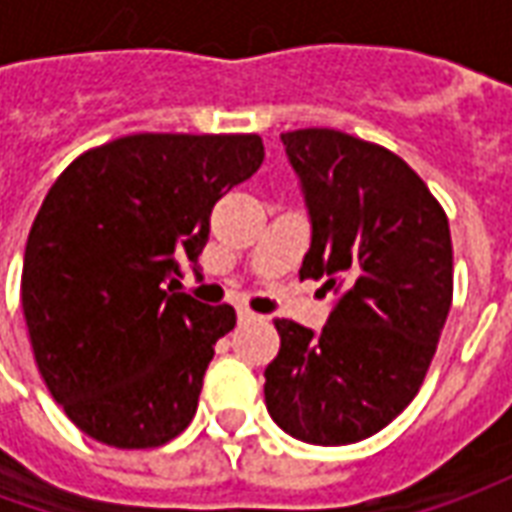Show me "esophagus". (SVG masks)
<instances>
[{
    "label": "esophagus",
    "instance_id": "1",
    "mask_svg": "<svg viewBox=\"0 0 512 512\" xmlns=\"http://www.w3.org/2000/svg\"><path fill=\"white\" fill-rule=\"evenodd\" d=\"M238 321L241 323H249V321H257V318H260V315H257V312H252L249 310V307H244V304H241V307H238Z\"/></svg>",
    "mask_w": 512,
    "mask_h": 512
}]
</instances>
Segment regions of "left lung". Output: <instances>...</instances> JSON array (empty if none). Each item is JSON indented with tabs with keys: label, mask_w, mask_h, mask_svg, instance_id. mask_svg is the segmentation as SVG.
Wrapping results in <instances>:
<instances>
[{
	"label": "left lung",
	"mask_w": 512,
	"mask_h": 512,
	"mask_svg": "<svg viewBox=\"0 0 512 512\" xmlns=\"http://www.w3.org/2000/svg\"><path fill=\"white\" fill-rule=\"evenodd\" d=\"M312 219L301 279L343 290L321 334L277 318L266 406L293 439L354 444L428 376L452 304L447 213L392 150L334 128L282 134Z\"/></svg>",
	"instance_id": "1"
}]
</instances>
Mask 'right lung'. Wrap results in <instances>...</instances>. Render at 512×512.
I'll list each match as a JSON object with an SVG mask.
<instances>
[{
	"mask_svg": "<svg viewBox=\"0 0 512 512\" xmlns=\"http://www.w3.org/2000/svg\"><path fill=\"white\" fill-rule=\"evenodd\" d=\"M266 158L257 134H131L71 161L32 222L21 271L29 343L51 397L90 439L150 450L197 411L230 304L169 293L211 211Z\"/></svg>",
	"mask_w": 512,
	"mask_h": 512,
	"instance_id": "obj_1",
	"label": "right lung"
}]
</instances>
